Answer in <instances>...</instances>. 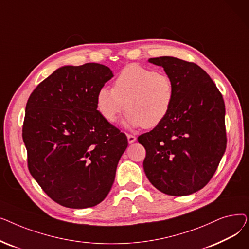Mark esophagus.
Returning <instances> with one entry per match:
<instances>
[{"label": "esophagus", "instance_id": "1", "mask_svg": "<svg viewBox=\"0 0 249 249\" xmlns=\"http://www.w3.org/2000/svg\"><path fill=\"white\" fill-rule=\"evenodd\" d=\"M127 139H128L129 143H133L136 141V137L132 134H127Z\"/></svg>", "mask_w": 249, "mask_h": 249}]
</instances>
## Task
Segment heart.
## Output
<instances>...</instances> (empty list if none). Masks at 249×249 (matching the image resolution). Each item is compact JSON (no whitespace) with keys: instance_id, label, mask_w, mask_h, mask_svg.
I'll list each match as a JSON object with an SVG mask.
<instances>
[{"instance_id":"heart-1","label":"heart","mask_w":249,"mask_h":249,"mask_svg":"<svg viewBox=\"0 0 249 249\" xmlns=\"http://www.w3.org/2000/svg\"><path fill=\"white\" fill-rule=\"evenodd\" d=\"M175 101L172 77L138 64H129L116 77L113 89L101 88L97 109L105 120L113 123L123 110L127 127L154 128L162 123Z\"/></svg>"}]
</instances>
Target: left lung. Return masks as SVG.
<instances>
[{
  "label": "left lung",
  "mask_w": 249,
  "mask_h": 249,
  "mask_svg": "<svg viewBox=\"0 0 249 249\" xmlns=\"http://www.w3.org/2000/svg\"><path fill=\"white\" fill-rule=\"evenodd\" d=\"M148 61L172 77L175 101L166 119L138 137L146 150L143 168L159 191L191 195L210 181L225 152L224 101L212 78L196 63L172 56Z\"/></svg>",
  "instance_id": "obj_1"
}]
</instances>
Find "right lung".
<instances>
[{
	"label": "right lung",
	"mask_w": 249,
	"mask_h": 249,
	"mask_svg": "<svg viewBox=\"0 0 249 249\" xmlns=\"http://www.w3.org/2000/svg\"><path fill=\"white\" fill-rule=\"evenodd\" d=\"M113 77L100 63L56 70L32 91L22 129L29 172L57 204L84 209L109 194L128 140L97 110Z\"/></svg>",
	"instance_id": "add662e5"
}]
</instances>
